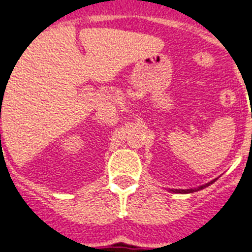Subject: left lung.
Listing matches in <instances>:
<instances>
[{"instance_id": "8db88e82", "label": "left lung", "mask_w": 252, "mask_h": 252, "mask_svg": "<svg viewBox=\"0 0 252 252\" xmlns=\"http://www.w3.org/2000/svg\"><path fill=\"white\" fill-rule=\"evenodd\" d=\"M214 182H215V179L214 181H211L210 183H206V185L201 186V187H198V188H191V189H169V191L174 192V193H192V192H196V191H198V189H202V188L208 187V186H210L211 183H214Z\"/></svg>"}]
</instances>
